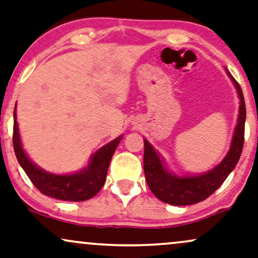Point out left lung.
I'll list each match as a JSON object with an SVG mask.
<instances>
[{"label":"left lung","mask_w":258,"mask_h":258,"mask_svg":"<svg viewBox=\"0 0 258 258\" xmlns=\"http://www.w3.org/2000/svg\"><path fill=\"white\" fill-rule=\"evenodd\" d=\"M233 84L237 88L240 98L238 123H237L231 148L225 159L209 173L197 176H183L178 178L176 175L168 173L162 166L161 159L155 149L145 140V155H143V167L145 175L149 188L156 198L163 203L175 206L192 205L203 202L216 192L222 186L229 174L235 168L240 158L244 145V128H245L246 109L244 102L243 91L237 80L227 72Z\"/></svg>","instance_id":"obj_1"}]
</instances>
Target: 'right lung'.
Instances as JSON below:
<instances>
[{"label": "right lung", "mask_w": 258, "mask_h": 258, "mask_svg": "<svg viewBox=\"0 0 258 258\" xmlns=\"http://www.w3.org/2000/svg\"><path fill=\"white\" fill-rule=\"evenodd\" d=\"M122 136L117 137L112 142L100 148L93 154L91 162L88 168L82 172L71 174V175H55L45 172L36 167L31 160L27 158L23 152L21 141H20L16 113L14 110V128H13V146L16 159L31 179L36 188L42 195L52 197L54 199L68 200V202H84L102 189L104 185L106 174H108L109 163L115 153V149L121 142Z\"/></svg>", "instance_id": "right-lung-1"}]
</instances>
